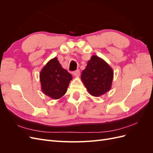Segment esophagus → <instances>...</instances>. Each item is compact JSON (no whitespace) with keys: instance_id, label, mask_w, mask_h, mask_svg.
<instances>
[{"instance_id":"esophagus-1","label":"esophagus","mask_w":153,"mask_h":153,"mask_svg":"<svg viewBox=\"0 0 153 153\" xmlns=\"http://www.w3.org/2000/svg\"><path fill=\"white\" fill-rule=\"evenodd\" d=\"M80 70H78H78H76V71H75V72H73V75H75V76H76V77H78V76H80Z\"/></svg>"}]
</instances>
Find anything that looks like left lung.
<instances>
[{"label":"left lung","instance_id":"8db88e82","mask_svg":"<svg viewBox=\"0 0 153 153\" xmlns=\"http://www.w3.org/2000/svg\"><path fill=\"white\" fill-rule=\"evenodd\" d=\"M114 71L103 59L92 55L82 71L81 79L92 96L98 97L109 91L112 87Z\"/></svg>","mask_w":153,"mask_h":153}]
</instances>
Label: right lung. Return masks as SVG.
Listing matches in <instances>:
<instances>
[{"instance_id":"1","label":"right lung","mask_w":153,"mask_h":153,"mask_svg":"<svg viewBox=\"0 0 153 153\" xmlns=\"http://www.w3.org/2000/svg\"><path fill=\"white\" fill-rule=\"evenodd\" d=\"M41 90L53 100L61 98L66 94L72 76L62 68L57 57L46 64L39 73Z\"/></svg>"}]
</instances>
